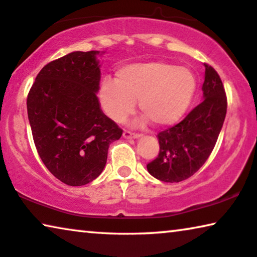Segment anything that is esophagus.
Returning <instances> with one entry per match:
<instances>
[{
  "mask_svg": "<svg viewBox=\"0 0 257 257\" xmlns=\"http://www.w3.org/2000/svg\"><path fill=\"white\" fill-rule=\"evenodd\" d=\"M141 135L137 133H132V132H128V130H124L123 132V137L124 139H137V137H140Z\"/></svg>",
  "mask_w": 257,
  "mask_h": 257,
  "instance_id": "obj_1",
  "label": "esophagus"
}]
</instances>
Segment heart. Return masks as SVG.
Segmentation results:
<instances>
[{
	"mask_svg": "<svg viewBox=\"0 0 257 257\" xmlns=\"http://www.w3.org/2000/svg\"><path fill=\"white\" fill-rule=\"evenodd\" d=\"M197 80L187 67L165 61L132 64L116 72V79L101 84L100 102L115 122H124L135 109L136 101L148 120L157 127L178 122L196 93Z\"/></svg>",
	"mask_w": 257,
	"mask_h": 257,
	"instance_id": "1",
	"label": "heart"
}]
</instances>
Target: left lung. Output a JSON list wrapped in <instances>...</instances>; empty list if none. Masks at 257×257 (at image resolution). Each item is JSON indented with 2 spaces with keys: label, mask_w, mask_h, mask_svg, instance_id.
Here are the masks:
<instances>
[{
  "label": "left lung",
  "mask_w": 257,
  "mask_h": 257,
  "mask_svg": "<svg viewBox=\"0 0 257 257\" xmlns=\"http://www.w3.org/2000/svg\"><path fill=\"white\" fill-rule=\"evenodd\" d=\"M204 100L186 117L157 135L160 154L147 164L151 176L178 183L193 176L211 155L227 111L225 87L216 71L205 64Z\"/></svg>",
  "instance_id": "left-lung-1"
}]
</instances>
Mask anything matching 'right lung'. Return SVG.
Wrapping results in <instances>:
<instances>
[{"mask_svg":"<svg viewBox=\"0 0 257 257\" xmlns=\"http://www.w3.org/2000/svg\"><path fill=\"white\" fill-rule=\"evenodd\" d=\"M99 51H75L46 64L28 94L32 137L60 182L81 186L100 176L122 129L101 110Z\"/></svg>","mask_w":257,"mask_h":257,"instance_id":"1","label":"right lung"}]
</instances>
